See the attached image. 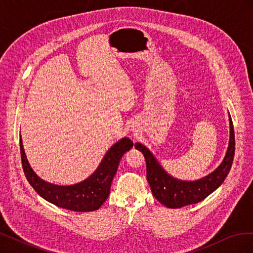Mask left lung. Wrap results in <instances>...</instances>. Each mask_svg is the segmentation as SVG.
<instances>
[{"label": "left lung", "mask_w": 253, "mask_h": 253, "mask_svg": "<svg viewBox=\"0 0 253 253\" xmlns=\"http://www.w3.org/2000/svg\"><path fill=\"white\" fill-rule=\"evenodd\" d=\"M230 137L223 162L215 170L197 180H181L173 177L159 164L154 154L140 142L135 148L142 152L147 163V179L152 194L167 208H181L183 206L197 204L213 193L226 179L233 163L235 139L231 116L229 114Z\"/></svg>", "instance_id": "obj_1"}]
</instances>
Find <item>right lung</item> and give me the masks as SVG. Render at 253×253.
Listing matches in <instances>:
<instances>
[{"mask_svg":"<svg viewBox=\"0 0 253 253\" xmlns=\"http://www.w3.org/2000/svg\"><path fill=\"white\" fill-rule=\"evenodd\" d=\"M132 148L133 141L124 137L108 150L100 165L87 178L74 185L60 186L40 178L35 173L28 163L20 137L22 166L30 186L45 201L60 208L77 212L95 211L103 205L110 195L112 181L122 156Z\"/></svg>","mask_w":253,"mask_h":253,"instance_id":"obj_1","label":"right lung"}]
</instances>
